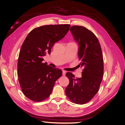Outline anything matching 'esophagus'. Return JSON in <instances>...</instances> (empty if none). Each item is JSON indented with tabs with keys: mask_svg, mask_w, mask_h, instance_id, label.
Listing matches in <instances>:
<instances>
[{
	"mask_svg": "<svg viewBox=\"0 0 125 125\" xmlns=\"http://www.w3.org/2000/svg\"><path fill=\"white\" fill-rule=\"evenodd\" d=\"M65 74H66V72L65 71H63L62 72V75L63 76H65Z\"/></svg>",
	"mask_w": 125,
	"mask_h": 125,
	"instance_id": "1",
	"label": "esophagus"
}]
</instances>
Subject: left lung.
<instances>
[{
	"instance_id": "1",
	"label": "left lung",
	"mask_w": 125,
	"mask_h": 125,
	"mask_svg": "<svg viewBox=\"0 0 125 125\" xmlns=\"http://www.w3.org/2000/svg\"><path fill=\"white\" fill-rule=\"evenodd\" d=\"M78 44V65L83 68L81 78H75L72 73L66 76L70 80L65 89L67 97L72 102L82 104L89 102L97 93L104 74V61L99 41L86 28L73 26L70 29Z\"/></svg>"
}]
</instances>
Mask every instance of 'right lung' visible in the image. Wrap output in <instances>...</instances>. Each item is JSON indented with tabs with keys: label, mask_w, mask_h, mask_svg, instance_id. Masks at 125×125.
Instances as JSON below:
<instances>
[{
	"label": "right lung",
	"mask_w": 125,
	"mask_h": 125,
	"mask_svg": "<svg viewBox=\"0 0 125 125\" xmlns=\"http://www.w3.org/2000/svg\"><path fill=\"white\" fill-rule=\"evenodd\" d=\"M70 25H45L28 34L20 50L17 63L18 81L22 93L29 99L40 102L52 93L55 82L62 72L43 63L54 44L67 34Z\"/></svg>",
	"instance_id": "obj_1"
}]
</instances>
